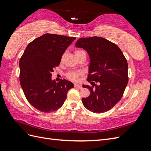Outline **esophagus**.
Segmentation results:
<instances>
[{
	"instance_id": "1",
	"label": "esophagus",
	"mask_w": 151,
	"mask_h": 151,
	"mask_svg": "<svg viewBox=\"0 0 151 151\" xmlns=\"http://www.w3.org/2000/svg\"><path fill=\"white\" fill-rule=\"evenodd\" d=\"M74 87H75V88H79V89H81L82 88L81 85L77 84H74Z\"/></svg>"
}]
</instances>
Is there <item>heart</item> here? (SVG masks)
Here are the masks:
<instances>
[{
    "label": "heart",
    "instance_id": "heart-1",
    "mask_svg": "<svg viewBox=\"0 0 151 151\" xmlns=\"http://www.w3.org/2000/svg\"><path fill=\"white\" fill-rule=\"evenodd\" d=\"M83 51H82V50H76L75 52V55H78L80 53L83 52ZM81 72H75V71H72V72H68L67 74V78L72 81H78L79 79V76L81 75Z\"/></svg>",
    "mask_w": 151,
    "mask_h": 151
}]
</instances>
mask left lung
Segmentation results:
<instances>
[{"instance_id":"left-lung-1","label":"left lung","mask_w":151,"mask_h":151,"mask_svg":"<svg viewBox=\"0 0 151 151\" xmlns=\"http://www.w3.org/2000/svg\"><path fill=\"white\" fill-rule=\"evenodd\" d=\"M76 47L84 49L90 58L87 81L92 86L83 85L90 95L82 102L90 111L106 112L119 102L128 84L126 58L116 44L98 36L81 38Z\"/></svg>"}]
</instances>
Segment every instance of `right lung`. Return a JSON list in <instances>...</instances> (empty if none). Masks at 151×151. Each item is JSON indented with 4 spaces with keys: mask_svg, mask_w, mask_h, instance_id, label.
I'll return each instance as SVG.
<instances>
[{
    "mask_svg": "<svg viewBox=\"0 0 151 151\" xmlns=\"http://www.w3.org/2000/svg\"><path fill=\"white\" fill-rule=\"evenodd\" d=\"M76 38L47 33L34 40L26 48L19 60V81L28 102L39 111H55L67 98L74 84L66 79H52L53 68Z\"/></svg>",
    "mask_w": 151,
    "mask_h": 151,
    "instance_id": "add662e5",
    "label": "right lung"
}]
</instances>
